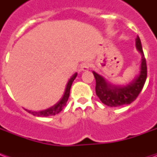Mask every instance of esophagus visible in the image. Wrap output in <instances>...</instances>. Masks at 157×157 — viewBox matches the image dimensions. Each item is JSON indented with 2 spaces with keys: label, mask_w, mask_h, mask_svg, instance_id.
Instances as JSON below:
<instances>
[{
  "label": "esophagus",
  "mask_w": 157,
  "mask_h": 157,
  "mask_svg": "<svg viewBox=\"0 0 157 157\" xmlns=\"http://www.w3.org/2000/svg\"><path fill=\"white\" fill-rule=\"evenodd\" d=\"M90 67H91V65L89 63H83L81 65V71H87L90 69Z\"/></svg>",
  "instance_id": "esophagus-1"
}]
</instances>
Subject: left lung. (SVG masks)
Instances as JSON below:
<instances>
[{
	"mask_svg": "<svg viewBox=\"0 0 157 157\" xmlns=\"http://www.w3.org/2000/svg\"><path fill=\"white\" fill-rule=\"evenodd\" d=\"M135 47L141 55L140 70L138 74H136L135 77L125 85L113 84L102 75L92 71L96 79V94L105 105L118 107L130 104L141 92L147 76V68L141 42L139 36L135 39Z\"/></svg>",
	"mask_w": 157,
	"mask_h": 157,
	"instance_id": "obj_1",
	"label": "left lung"
}]
</instances>
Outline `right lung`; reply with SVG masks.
I'll return each instance as SVG.
<instances>
[{"instance_id":"obj_1","label":"right lung","mask_w":157,"mask_h":157,"mask_svg":"<svg viewBox=\"0 0 157 157\" xmlns=\"http://www.w3.org/2000/svg\"><path fill=\"white\" fill-rule=\"evenodd\" d=\"M76 75H77V73L75 72V74L70 78L67 84H66L65 92H64V94L62 96V98L59 99V101L58 102L55 103V105L48 108V109H45V110H42V111H31V110H28V109H26V110L33 115L39 116V117H48V116L58 114L59 113L61 112L62 109H64V107L66 105V102L68 101L69 97H70V90H71V87L72 82H74Z\"/></svg>"}]
</instances>
